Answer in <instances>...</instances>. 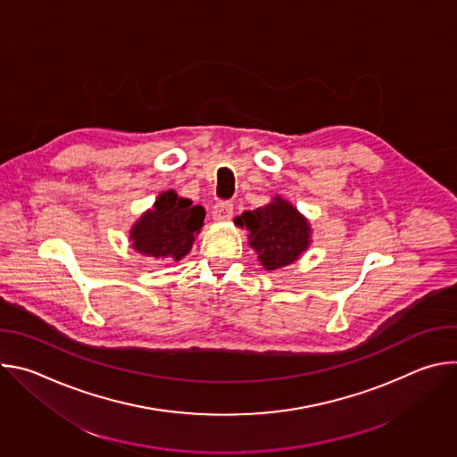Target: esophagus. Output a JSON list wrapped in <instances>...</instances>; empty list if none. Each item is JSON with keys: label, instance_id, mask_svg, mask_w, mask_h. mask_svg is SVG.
Returning <instances> with one entry per match:
<instances>
[{"label": "esophagus", "instance_id": "obj_1", "mask_svg": "<svg viewBox=\"0 0 457 457\" xmlns=\"http://www.w3.org/2000/svg\"><path fill=\"white\" fill-rule=\"evenodd\" d=\"M212 217L215 222H228L233 217V204L229 203H219L213 206Z\"/></svg>", "mask_w": 457, "mask_h": 457}]
</instances>
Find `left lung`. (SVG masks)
I'll use <instances>...</instances> for the list:
<instances>
[{
    "instance_id": "8db88e82",
    "label": "left lung",
    "mask_w": 457,
    "mask_h": 457,
    "mask_svg": "<svg viewBox=\"0 0 457 457\" xmlns=\"http://www.w3.org/2000/svg\"><path fill=\"white\" fill-rule=\"evenodd\" d=\"M233 222L247 229V244L258 254V262L266 271L282 270L296 262L312 242L307 217L280 195L262 208L244 212Z\"/></svg>"
}]
</instances>
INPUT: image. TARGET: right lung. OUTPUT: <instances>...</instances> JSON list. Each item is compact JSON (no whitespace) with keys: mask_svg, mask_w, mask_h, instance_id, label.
I'll list each match as a JSON object with an SVG mask.
<instances>
[{"mask_svg":"<svg viewBox=\"0 0 457 457\" xmlns=\"http://www.w3.org/2000/svg\"><path fill=\"white\" fill-rule=\"evenodd\" d=\"M204 208L193 206L173 189L162 191L150 210L129 228L132 249L155 260L179 262L184 258L204 226Z\"/></svg>","mask_w":457,"mask_h":457,"instance_id":"add662e5","label":"right lung"}]
</instances>
